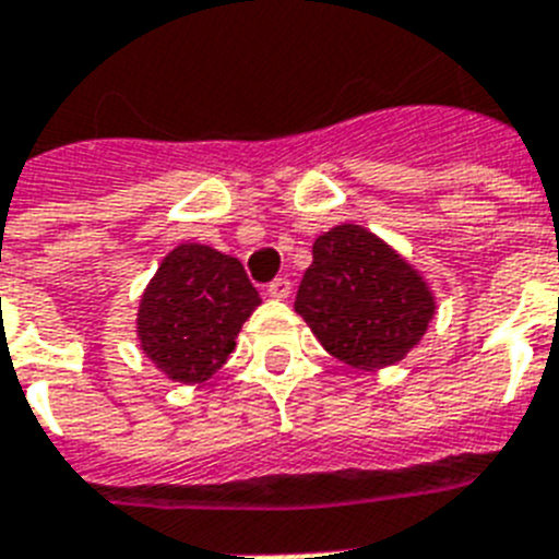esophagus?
<instances>
[{
	"mask_svg": "<svg viewBox=\"0 0 559 559\" xmlns=\"http://www.w3.org/2000/svg\"><path fill=\"white\" fill-rule=\"evenodd\" d=\"M289 293H293V281L289 278H275L266 284V295H270V298H278V301H284V298H289Z\"/></svg>",
	"mask_w": 559,
	"mask_h": 559,
	"instance_id": "34e87169",
	"label": "esophagus"
}]
</instances>
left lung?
Here are the masks:
<instances>
[{"instance_id": "1", "label": "left lung", "mask_w": 559, "mask_h": 559, "mask_svg": "<svg viewBox=\"0 0 559 559\" xmlns=\"http://www.w3.org/2000/svg\"><path fill=\"white\" fill-rule=\"evenodd\" d=\"M295 312L349 367L401 360L426 332L435 301L424 278L364 227L341 224L312 247Z\"/></svg>"}]
</instances>
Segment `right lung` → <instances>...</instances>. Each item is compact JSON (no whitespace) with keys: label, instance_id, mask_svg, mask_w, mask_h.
Masks as SVG:
<instances>
[{"label":"right lung","instance_id":"obj_1","mask_svg":"<svg viewBox=\"0 0 559 559\" xmlns=\"http://www.w3.org/2000/svg\"><path fill=\"white\" fill-rule=\"evenodd\" d=\"M261 304L238 258L181 243L158 266L139 309L150 360L178 383H201L236 349L241 323Z\"/></svg>","mask_w":559,"mask_h":559}]
</instances>
